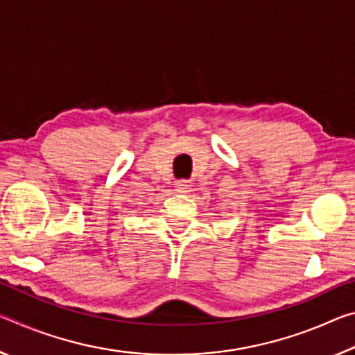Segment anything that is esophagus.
<instances>
[{"label": "esophagus", "instance_id": "34e87169", "mask_svg": "<svg viewBox=\"0 0 355 355\" xmlns=\"http://www.w3.org/2000/svg\"><path fill=\"white\" fill-rule=\"evenodd\" d=\"M191 184L189 180H178V182H175V191L180 194H188L191 191Z\"/></svg>", "mask_w": 355, "mask_h": 355}]
</instances>
